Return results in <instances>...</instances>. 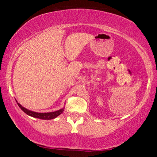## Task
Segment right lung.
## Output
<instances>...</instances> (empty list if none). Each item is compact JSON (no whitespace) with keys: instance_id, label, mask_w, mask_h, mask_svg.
Instances as JSON below:
<instances>
[{"instance_id":"1","label":"right lung","mask_w":157,"mask_h":157,"mask_svg":"<svg viewBox=\"0 0 157 157\" xmlns=\"http://www.w3.org/2000/svg\"><path fill=\"white\" fill-rule=\"evenodd\" d=\"M17 104L18 105V107L24 111L26 114H28V116L34 117V118L43 119V120H50V119L57 118V117L58 116H59L60 114L63 112V110H64V107H63L59 110H57L56 111H52V112L38 113V112H35V111H33L27 109L26 108L23 107L22 105H21L18 102H17Z\"/></svg>"}]
</instances>
